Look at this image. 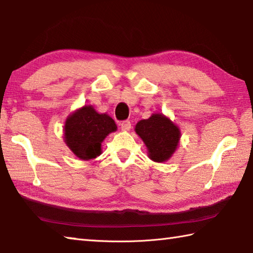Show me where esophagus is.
<instances>
[{
	"label": "esophagus",
	"mask_w": 253,
	"mask_h": 253,
	"mask_svg": "<svg viewBox=\"0 0 253 253\" xmlns=\"http://www.w3.org/2000/svg\"><path fill=\"white\" fill-rule=\"evenodd\" d=\"M120 126H121V129L123 131H130L131 123H130V121H122L121 123H120Z\"/></svg>",
	"instance_id": "obj_1"
}]
</instances>
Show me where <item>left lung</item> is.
I'll return each instance as SVG.
<instances>
[{
    "label": "left lung",
    "mask_w": 253,
    "mask_h": 253,
    "mask_svg": "<svg viewBox=\"0 0 253 253\" xmlns=\"http://www.w3.org/2000/svg\"><path fill=\"white\" fill-rule=\"evenodd\" d=\"M135 132L143 140L148 156L156 162H165L178 148L181 132L178 126L162 113H154L147 120H141Z\"/></svg>",
    "instance_id": "1"
}]
</instances>
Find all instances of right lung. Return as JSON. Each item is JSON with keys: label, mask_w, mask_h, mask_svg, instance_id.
<instances>
[{"label": "right lung", "mask_w": 253, "mask_h": 253, "mask_svg": "<svg viewBox=\"0 0 253 253\" xmlns=\"http://www.w3.org/2000/svg\"><path fill=\"white\" fill-rule=\"evenodd\" d=\"M117 129L114 120L108 114H100L92 105H84L66 119L64 141L79 159L91 160L100 156L101 143Z\"/></svg>", "instance_id": "obj_1"}]
</instances>
